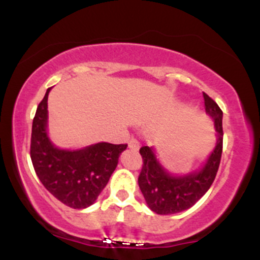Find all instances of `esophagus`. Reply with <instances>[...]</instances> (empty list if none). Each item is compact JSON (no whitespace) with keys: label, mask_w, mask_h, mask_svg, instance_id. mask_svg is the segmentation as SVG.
Wrapping results in <instances>:
<instances>
[{"label":"esophagus","mask_w":260,"mask_h":260,"mask_svg":"<svg viewBox=\"0 0 260 260\" xmlns=\"http://www.w3.org/2000/svg\"><path fill=\"white\" fill-rule=\"evenodd\" d=\"M128 148H129L131 150H134V151L139 150V143L137 142L136 139H131L129 143H128Z\"/></svg>","instance_id":"esophagus-1"}]
</instances>
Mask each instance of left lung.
I'll return each mask as SVG.
<instances>
[{
	"label": "left lung",
	"mask_w": 260,
	"mask_h": 260,
	"mask_svg": "<svg viewBox=\"0 0 260 260\" xmlns=\"http://www.w3.org/2000/svg\"><path fill=\"white\" fill-rule=\"evenodd\" d=\"M205 112L214 122L216 143L208 159L198 170L183 175L172 174L164 168L154 147L140 148L143 169L138 184L147 205L160 215L181 213L196 204L213 184L222 153V111L205 92Z\"/></svg>",
	"instance_id": "obj_1"
}]
</instances>
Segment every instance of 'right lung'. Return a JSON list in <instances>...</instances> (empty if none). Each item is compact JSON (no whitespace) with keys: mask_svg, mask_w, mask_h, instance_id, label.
<instances>
[{"mask_svg":"<svg viewBox=\"0 0 260 260\" xmlns=\"http://www.w3.org/2000/svg\"><path fill=\"white\" fill-rule=\"evenodd\" d=\"M46 90L32 120L30 157L44 187L67 207L85 209L106 187L127 144L100 142L80 149H62L49 137Z\"/></svg>","mask_w":260,"mask_h":260,"instance_id":"right-lung-1","label":"right lung"}]
</instances>
